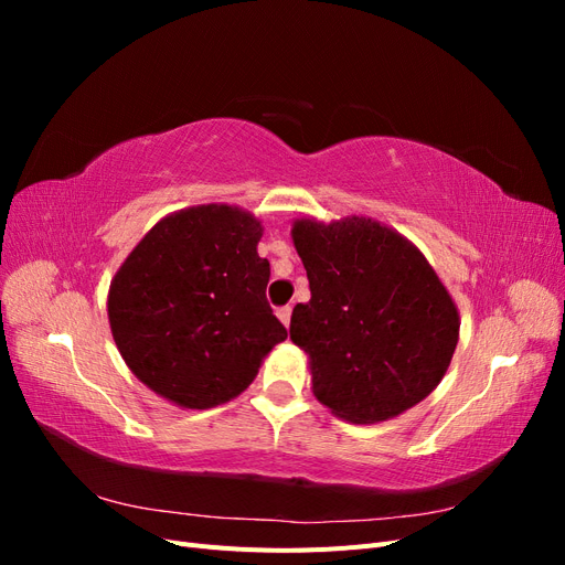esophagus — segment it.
<instances>
[{"instance_id":"obj_1","label":"esophagus","mask_w":565,"mask_h":565,"mask_svg":"<svg viewBox=\"0 0 565 565\" xmlns=\"http://www.w3.org/2000/svg\"><path fill=\"white\" fill-rule=\"evenodd\" d=\"M276 316L280 318V322H282L285 328H287V324H289V318H292V306H282V309H278V311H276Z\"/></svg>"}]
</instances>
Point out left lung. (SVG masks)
<instances>
[{"mask_svg": "<svg viewBox=\"0 0 565 565\" xmlns=\"http://www.w3.org/2000/svg\"><path fill=\"white\" fill-rule=\"evenodd\" d=\"M311 301L289 339L309 355L313 396L339 419L380 424L422 403L459 341L448 287L405 235L370 216L292 221Z\"/></svg>", "mask_w": 565, "mask_h": 565, "instance_id": "obj_1", "label": "left lung"}]
</instances>
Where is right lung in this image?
<instances>
[{
    "mask_svg": "<svg viewBox=\"0 0 565 565\" xmlns=\"http://www.w3.org/2000/svg\"><path fill=\"white\" fill-rule=\"evenodd\" d=\"M252 212L226 202L167 214L117 268L108 322L150 391L185 409L228 403L287 339L266 301L270 266Z\"/></svg>",
    "mask_w": 565,
    "mask_h": 565,
    "instance_id": "add662e5",
    "label": "right lung"
}]
</instances>
